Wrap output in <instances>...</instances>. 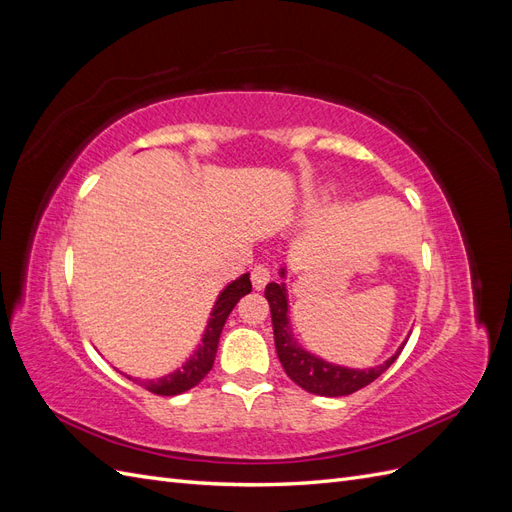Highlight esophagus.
I'll return each mask as SVG.
<instances>
[{
    "mask_svg": "<svg viewBox=\"0 0 512 512\" xmlns=\"http://www.w3.org/2000/svg\"><path fill=\"white\" fill-rule=\"evenodd\" d=\"M269 280H271V271H269L267 265H256L252 269V284H254L256 290L265 288L269 284Z\"/></svg>",
    "mask_w": 512,
    "mask_h": 512,
    "instance_id": "1",
    "label": "esophagus"
}]
</instances>
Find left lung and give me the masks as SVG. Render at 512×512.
Returning <instances> with one entry per match:
<instances>
[{
	"mask_svg": "<svg viewBox=\"0 0 512 512\" xmlns=\"http://www.w3.org/2000/svg\"><path fill=\"white\" fill-rule=\"evenodd\" d=\"M280 277H286V269H280ZM265 299L271 307V320H273V335H275V350L280 356V363L288 378L297 382L303 391L322 395V397H344L352 395L363 386L374 382L389 369L399 352L404 350L406 342L397 348V352L386 359L382 365L369 367V369H352L344 365H335L320 359V356L307 352L301 348L290 331V318H288V290L286 284H267Z\"/></svg>",
	"mask_w": 512,
	"mask_h": 512,
	"instance_id": "left-lung-1",
	"label": "left lung"
}]
</instances>
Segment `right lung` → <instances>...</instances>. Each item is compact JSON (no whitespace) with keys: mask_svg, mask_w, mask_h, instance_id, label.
<instances>
[{"mask_svg":"<svg viewBox=\"0 0 512 512\" xmlns=\"http://www.w3.org/2000/svg\"><path fill=\"white\" fill-rule=\"evenodd\" d=\"M252 290V282H250V273H243L237 280H232L220 294L218 301H215L213 309H211V318L205 327L203 339H200L198 348L190 354V359L185 361L181 367H177L170 374L158 378V380H136L132 376H126L134 382H138L141 386H145L147 391L156 393V395H166L173 397L179 393H185L194 389V386L203 380L215 361V352H218V344H220V335L226 324L228 314L232 312V307L239 303L241 297H245L247 292Z\"/></svg>","mask_w":512,"mask_h":512,"instance_id":"right-lung-1","label":"right lung"}]
</instances>
